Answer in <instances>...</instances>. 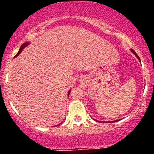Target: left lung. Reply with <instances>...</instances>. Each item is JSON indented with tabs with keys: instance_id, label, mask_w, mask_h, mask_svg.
Returning <instances> with one entry per match:
<instances>
[{
	"instance_id": "left-lung-1",
	"label": "left lung",
	"mask_w": 154,
	"mask_h": 154,
	"mask_svg": "<svg viewBox=\"0 0 154 154\" xmlns=\"http://www.w3.org/2000/svg\"><path fill=\"white\" fill-rule=\"evenodd\" d=\"M131 52H132V54H135V56H136V57H137V59H138V60H139V61H140V59L139 56H137V54H136V53L135 52V51H134V50H132V49H131ZM119 120H116V121H111V123H113V122H117V121H119ZM95 121H96V122H100V121H98V120H95Z\"/></svg>"
}]
</instances>
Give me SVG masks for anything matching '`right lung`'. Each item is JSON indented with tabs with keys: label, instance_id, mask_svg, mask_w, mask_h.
Listing matches in <instances>:
<instances>
[{
	"label": "right lung",
	"instance_id": "obj_1",
	"mask_svg": "<svg viewBox=\"0 0 154 154\" xmlns=\"http://www.w3.org/2000/svg\"><path fill=\"white\" fill-rule=\"evenodd\" d=\"M29 42H26V43H23V44H22V46H21V47H20V48H19V52H18V53H17V55H16V56H14V58H15V57H17V56H19V55L21 54V52H22V50H23V49H24V48H25V47H26V46H27V45H29ZM70 92H71V90H69V93H68V96H69V95ZM58 125H56V126H58Z\"/></svg>",
	"mask_w": 154,
	"mask_h": 154
}]
</instances>
